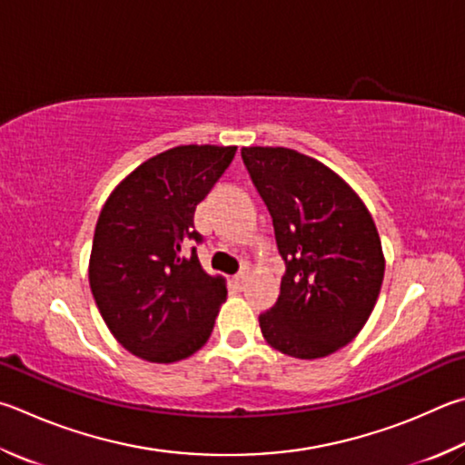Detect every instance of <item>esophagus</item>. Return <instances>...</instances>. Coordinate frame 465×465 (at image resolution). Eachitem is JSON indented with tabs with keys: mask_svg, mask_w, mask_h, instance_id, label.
Here are the masks:
<instances>
[{
	"mask_svg": "<svg viewBox=\"0 0 465 465\" xmlns=\"http://www.w3.org/2000/svg\"><path fill=\"white\" fill-rule=\"evenodd\" d=\"M233 282H235V286H238V289H243V284L248 282V270H242V272L235 274Z\"/></svg>",
	"mask_w": 465,
	"mask_h": 465,
	"instance_id": "obj_1",
	"label": "esophagus"
}]
</instances>
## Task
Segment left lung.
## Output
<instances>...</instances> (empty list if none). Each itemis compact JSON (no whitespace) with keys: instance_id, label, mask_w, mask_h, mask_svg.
<instances>
[{"instance_id":"obj_1","label":"left lung","mask_w":465,"mask_h":465,"mask_svg":"<svg viewBox=\"0 0 465 465\" xmlns=\"http://www.w3.org/2000/svg\"><path fill=\"white\" fill-rule=\"evenodd\" d=\"M242 160L286 266L262 335L286 356L325 358L361 331L378 301L384 254L374 219L341 176L297 150L250 146Z\"/></svg>"}]
</instances>
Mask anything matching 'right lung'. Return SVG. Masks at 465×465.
Masks as SVG:
<instances>
[{
    "label": "right lung",
    "mask_w": 465,
    "mask_h": 465,
    "mask_svg": "<svg viewBox=\"0 0 465 465\" xmlns=\"http://www.w3.org/2000/svg\"><path fill=\"white\" fill-rule=\"evenodd\" d=\"M235 146H176L148 158L101 209L89 260L93 299L114 337L156 364L203 348L227 297L189 242H203L193 217L232 164Z\"/></svg>",
    "instance_id": "right-lung-1"
}]
</instances>
